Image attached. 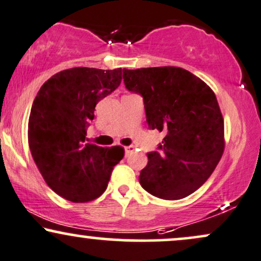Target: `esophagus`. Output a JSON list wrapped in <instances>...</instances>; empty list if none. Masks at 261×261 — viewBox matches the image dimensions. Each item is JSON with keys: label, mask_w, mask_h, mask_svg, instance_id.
Here are the masks:
<instances>
[{"label": "esophagus", "mask_w": 261, "mask_h": 261, "mask_svg": "<svg viewBox=\"0 0 261 261\" xmlns=\"http://www.w3.org/2000/svg\"><path fill=\"white\" fill-rule=\"evenodd\" d=\"M133 152H134V146L125 147V154L128 155V154H131V153H133Z\"/></svg>", "instance_id": "esophagus-1"}]
</instances>
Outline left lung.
<instances>
[{"instance_id": "obj_1", "label": "left lung", "mask_w": 261, "mask_h": 261, "mask_svg": "<svg viewBox=\"0 0 261 261\" xmlns=\"http://www.w3.org/2000/svg\"><path fill=\"white\" fill-rule=\"evenodd\" d=\"M122 71L126 89L143 97L148 127L165 134L158 152L147 153L141 186L162 199L190 196L224 154V118L214 91L178 67Z\"/></svg>"}]
</instances>
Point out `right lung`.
Instances as JSON below:
<instances>
[{"label": "right lung", "mask_w": 261, "mask_h": 261, "mask_svg": "<svg viewBox=\"0 0 261 261\" xmlns=\"http://www.w3.org/2000/svg\"><path fill=\"white\" fill-rule=\"evenodd\" d=\"M120 83L121 68H70L49 77L34 99L28 124L31 155L46 184L70 202L98 198L124 158L121 146L86 142L96 105Z\"/></svg>", "instance_id": "right-lung-1"}]
</instances>
